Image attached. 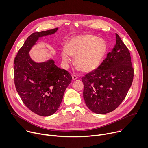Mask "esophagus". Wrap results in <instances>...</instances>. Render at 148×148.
Masks as SVG:
<instances>
[{"label": "esophagus", "instance_id": "1", "mask_svg": "<svg viewBox=\"0 0 148 148\" xmlns=\"http://www.w3.org/2000/svg\"><path fill=\"white\" fill-rule=\"evenodd\" d=\"M78 78V76H77V75H72V78H73V80H75V79H77Z\"/></svg>", "mask_w": 148, "mask_h": 148}]
</instances>
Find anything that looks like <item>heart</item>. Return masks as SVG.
Returning <instances> with one entry per match:
<instances>
[{
  "label": "heart",
  "mask_w": 148,
  "mask_h": 148,
  "mask_svg": "<svg viewBox=\"0 0 148 148\" xmlns=\"http://www.w3.org/2000/svg\"><path fill=\"white\" fill-rule=\"evenodd\" d=\"M107 52V44L100 38L92 34H82L71 38L66 50L61 52L64 66L67 67L74 57L75 66L82 72L90 73L101 64Z\"/></svg>",
  "instance_id": "b5f03b06"
}]
</instances>
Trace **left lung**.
Segmentation results:
<instances>
[{
  "label": "left lung",
  "instance_id": "1",
  "mask_svg": "<svg viewBox=\"0 0 148 148\" xmlns=\"http://www.w3.org/2000/svg\"><path fill=\"white\" fill-rule=\"evenodd\" d=\"M116 44L101 65L82 78L83 97L93 112L105 114L115 110L125 99L134 78L130 53L119 35Z\"/></svg>",
  "mask_w": 148,
  "mask_h": 148
}]
</instances>
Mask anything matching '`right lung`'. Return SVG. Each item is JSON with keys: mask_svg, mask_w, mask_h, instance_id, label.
Listing matches in <instances>:
<instances>
[{"mask_svg": "<svg viewBox=\"0 0 148 148\" xmlns=\"http://www.w3.org/2000/svg\"><path fill=\"white\" fill-rule=\"evenodd\" d=\"M58 28L29 36L18 50L14 61L16 89L26 106L34 113L48 116L58 109L72 77L58 67L53 59L37 62L29 52L39 38L54 34Z\"/></svg>", "mask_w": 148, "mask_h": 148, "instance_id": "add662e5", "label": "right lung"}]
</instances>
